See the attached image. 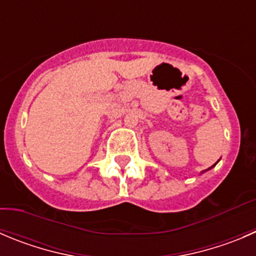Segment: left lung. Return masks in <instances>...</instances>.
<instances>
[{
	"instance_id": "obj_1",
	"label": "left lung",
	"mask_w": 256,
	"mask_h": 256,
	"mask_svg": "<svg viewBox=\"0 0 256 256\" xmlns=\"http://www.w3.org/2000/svg\"><path fill=\"white\" fill-rule=\"evenodd\" d=\"M214 165H215V164H214ZM214 165H212V166H214Z\"/></svg>"
}]
</instances>
